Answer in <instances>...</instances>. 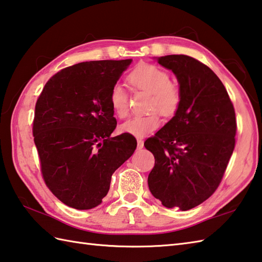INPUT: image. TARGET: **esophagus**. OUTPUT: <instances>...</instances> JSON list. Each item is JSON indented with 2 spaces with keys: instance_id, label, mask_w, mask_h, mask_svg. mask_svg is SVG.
<instances>
[{
  "instance_id": "esophagus-1",
  "label": "esophagus",
  "mask_w": 262,
  "mask_h": 262,
  "mask_svg": "<svg viewBox=\"0 0 262 262\" xmlns=\"http://www.w3.org/2000/svg\"><path fill=\"white\" fill-rule=\"evenodd\" d=\"M143 146H144V142H143V140H141V138H138V140H137V148H138V150H141V148H143Z\"/></svg>"
}]
</instances>
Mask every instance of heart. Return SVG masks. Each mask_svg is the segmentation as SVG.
Returning a JSON list of instances; mask_svg holds the SVG:
<instances>
[{
	"label": "heart",
	"instance_id": "b5f03b06",
	"mask_svg": "<svg viewBox=\"0 0 262 262\" xmlns=\"http://www.w3.org/2000/svg\"><path fill=\"white\" fill-rule=\"evenodd\" d=\"M133 89L151 94L146 116L134 117L121 125V130L136 137H144L158 129L160 119L155 111L162 117H173L182 104V92L179 86L170 81V76L160 67L150 63L138 64L127 76ZM109 102L112 110L119 118H126L129 114V95L126 87L115 84L111 87Z\"/></svg>",
	"mask_w": 262,
	"mask_h": 262
}]
</instances>
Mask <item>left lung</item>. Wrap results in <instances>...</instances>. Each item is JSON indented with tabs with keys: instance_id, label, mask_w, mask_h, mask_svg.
<instances>
[{
	"instance_id": "obj_1",
	"label": "left lung",
	"mask_w": 262,
	"mask_h": 262,
	"mask_svg": "<svg viewBox=\"0 0 262 262\" xmlns=\"http://www.w3.org/2000/svg\"><path fill=\"white\" fill-rule=\"evenodd\" d=\"M157 61L176 75L182 104L144 143L156 159L147 184L166 208L186 211L211 196L222 182L235 147L236 117L224 84L208 66L184 54Z\"/></svg>"
}]
</instances>
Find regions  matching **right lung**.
<instances>
[{"mask_svg": "<svg viewBox=\"0 0 262 262\" xmlns=\"http://www.w3.org/2000/svg\"><path fill=\"white\" fill-rule=\"evenodd\" d=\"M132 59L87 61L67 67L45 84L35 105L33 135L46 186L66 206L89 210L102 202L111 176L137 146L111 137L117 120L111 87Z\"/></svg>", "mask_w": 262, "mask_h": 262, "instance_id": "right-lung-1", "label": "right lung"}]
</instances>
